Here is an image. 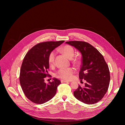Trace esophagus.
<instances>
[{"label":"esophagus","mask_w":125,"mask_h":125,"mask_svg":"<svg viewBox=\"0 0 125 125\" xmlns=\"http://www.w3.org/2000/svg\"><path fill=\"white\" fill-rule=\"evenodd\" d=\"M61 82L62 83H69V82L67 81H65V80H61Z\"/></svg>","instance_id":"obj_1"}]
</instances>
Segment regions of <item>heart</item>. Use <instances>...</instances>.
<instances>
[{"instance_id": "obj_1", "label": "heart", "mask_w": 125, "mask_h": 125, "mask_svg": "<svg viewBox=\"0 0 125 125\" xmlns=\"http://www.w3.org/2000/svg\"><path fill=\"white\" fill-rule=\"evenodd\" d=\"M60 50L63 54L69 59H72L74 55V50L70 45H64L61 48ZM55 57V51H52L48 56V62L50 65H52L54 64ZM74 73L75 70L72 68L60 69L56 73V76L63 80H69L72 78Z\"/></svg>"}]
</instances>
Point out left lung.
<instances>
[{"instance_id":"8db88e82","label":"left lung","mask_w":125,"mask_h":125,"mask_svg":"<svg viewBox=\"0 0 125 125\" xmlns=\"http://www.w3.org/2000/svg\"><path fill=\"white\" fill-rule=\"evenodd\" d=\"M66 43L81 53L79 78L86 81L83 87L79 85L74 92L75 97L87 104L97 103L104 97L109 87L110 76L107 64L98 50L90 43L81 41H69Z\"/></svg>"}]
</instances>
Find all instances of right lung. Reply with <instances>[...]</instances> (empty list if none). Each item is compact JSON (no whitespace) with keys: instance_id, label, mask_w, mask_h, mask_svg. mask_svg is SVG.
<instances>
[{"instance_id":"obj_1","label":"right lung","mask_w":125,"mask_h":125,"mask_svg":"<svg viewBox=\"0 0 125 125\" xmlns=\"http://www.w3.org/2000/svg\"><path fill=\"white\" fill-rule=\"evenodd\" d=\"M64 42L51 41L38 43L25 55L20 70V83L25 95L32 102L43 104L55 95L61 81L53 78L52 82L46 84L44 78L48 76L49 54Z\"/></svg>"}]
</instances>
